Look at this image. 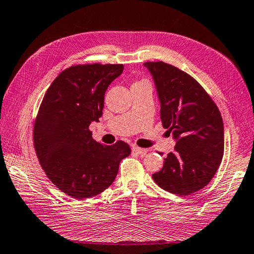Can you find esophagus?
<instances>
[{
    "label": "esophagus",
    "instance_id": "34e87169",
    "mask_svg": "<svg viewBox=\"0 0 254 254\" xmlns=\"http://www.w3.org/2000/svg\"><path fill=\"white\" fill-rule=\"evenodd\" d=\"M132 152H133V153H136L137 155L144 156V155H145V154L147 153V150H146V148H141V147H138V146L133 145V146H132Z\"/></svg>",
    "mask_w": 254,
    "mask_h": 254
}]
</instances>
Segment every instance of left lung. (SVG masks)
Segmentation results:
<instances>
[{
  "label": "left lung",
  "instance_id": "8db88e82",
  "mask_svg": "<svg viewBox=\"0 0 254 254\" xmlns=\"http://www.w3.org/2000/svg\"><path fill=\"white\" fill-rule=\"evenodd\" d=\"M161 102V120L176 140L174 152L152 177L172 193L188 196L215 176L223 156L221 114L209 94L185 71L163 62L144 63Z\"/></svg>",
  "mask_w": 254,
  "mask_h": 254
}]
</instances>
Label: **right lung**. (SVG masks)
Instances as JSON below:
<instances>
[{"instance_id": "obj_1", "label": "right lung", "mask_w": 254, "mask_h": 254, "mask_svg": "<svg viewBox=\"0 0 254 254\" xmlns=\"http://www.w3.org/2000/svg\"><path fill=\"white\" fill-rule=\"evenodd\" d=\"M123 68L76 64L59 73L45 93L34 124V147L47 177L68 196L86 199L106 190L131 154L126 142L103 145L89 130L102 116L104 93Z\"/></svg>"}]
</instances>
